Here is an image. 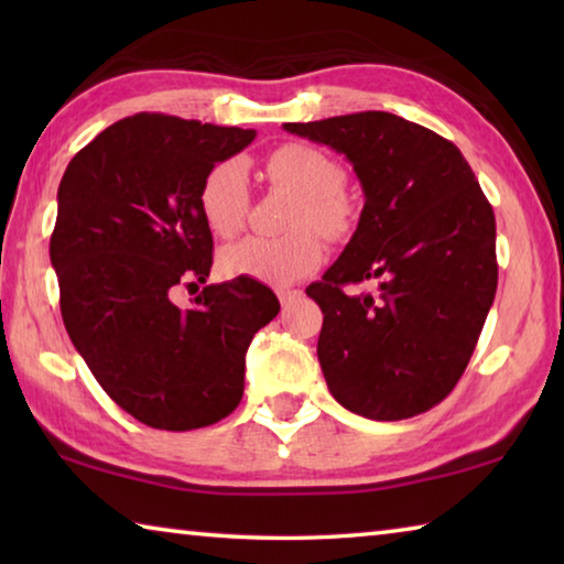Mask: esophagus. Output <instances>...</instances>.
<instances>
[{"label": "esophagus", "mask_w": 564, "mask_h": 564, "mask_svg": "<svg viewBox=\"0 0 564 564\" xmlns=\"http://www.w3.org/2000/svg\"><path fill=\"white\" fill-rule=\"evenodd\" d=\"M299 299H301V291H295V289L279 291V301H281L283 308H289V305H293Z\"/></svg>", "instance_id": "esophagus-1"}]
</instances>
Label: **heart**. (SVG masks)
<instances>
[{"mask_svg": "<svg viewBox=\"0 0 564 564\" xmlns=\"http://www.w3.org/2000/svg\"><path fill=\"white\" fill-rule=\"evenodd\" d=\"M265 174L275 186L299 196L289 226L291 236L263 238L248 236L224 248L221 269L228 275L289 285L301 275L316 271L323 261L321 236L340 238L350 228L352 208L343 194L346 171L326 151L308 144H283L265 159ZM204 221L216 236L231 238L246 226L251 208V184L241 159H224L208 169L198 191Z\"/></svg>", "mask_w": 564, "mask_h": 564, "instance_id": "heart-1", "label": "heart"}]
</instances>
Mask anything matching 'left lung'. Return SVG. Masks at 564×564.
<instances>
[{
    "mask_svg": "<svg viewBox=\"0 0 564 564\" xmlns=\"http://www.w3.org/2000/svg\"><path fill=\"white\" fill-rule=\"evenodd\" d=\"M283 129L346 154L366 194L346 251L305 289L328 390L370 420L425 413L465 373L498 291L492 206L453 141L395 113ZM370 278L378 292L347 291Z\"/></svg>",
    "mask_w": 564,
    "mask_h": 564,
    "instance_id": "obj_1",
    "label": "left lung"
}]
</instances>
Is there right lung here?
<instances>
[{"mask_svg":"<svg viewBox=\"0 0 564 564\" xmlns=\"http://www.w3.org/2000/svg\"><path fill=\"white\" fill-rule=\"evenodd\" d=\"M253 139V129L133 113L62 176L50 256L66 333L113 403L149 427L196 431L234 413L246 350L281 311L248 275L204 285L188 308L171 301L174 285L206 283L214 263L204 176Z\"/></svg>","mask_w":564,"mask_h":564,"instance_id":"right-lung-1","label":"right lung"}]
</instances>
